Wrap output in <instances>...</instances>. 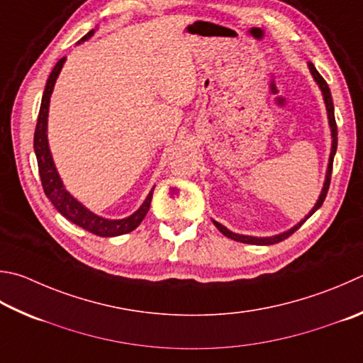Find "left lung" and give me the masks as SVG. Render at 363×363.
<instances>
[{
	"label": "left lung",
	"mask_w": 363,
	"mask_h": 363,
	"mask_svg": "<svg viewBox=\"0 0 363 363\" xmlns=\"http://www.w3.org/2000/svg\"><path fill=\"white\" fill-rule=\"evenodd\" d=\"M308 68H309V72H311L313 79L315 81V84L319 85V89L322 91V96H324V103H325V109H327V117H328V125H330V135H332V147H330V157H328V164H327V171H325V181H324V186H322V190H320V195L318 201H315V204L313 206V209L309 211V213L303 217V219L295 223V225L292 228L286 230V232H282L279 235H273V236H249V235H240V233H235L232 232V230H228L227 227H223L222 223H219L217 220H213L214 225L217 227V230L222 235H225L227 238L230 240H235V241H240V242H246V245H257V246H268V245H274V242H279L282 240H286L291 236L295 230H298L303 223H305L309 217H311L315 211H318L322 203H324L325 196H327V192H328V186H330V176H332V167H333V157L335 154H337V146H338V130H337V122H335V113H333V101H332V94H330V89H328L327 82L324 81V77H322L318 69L314 68L313 63H308Z\"/></svg>",
	"instance_id": "8db88e82"
}]
</instances>
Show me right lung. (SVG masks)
<instances>
[{"mask_svg": "<svg viewBox=\"0 0 363 363\" xmlns=\"http://www.w3.org/2000/svg\"><path fill=\"white\" fill-rule=\"evenodd\" d=\"M94 33L95 30H90L77 44L87 41V39L94 36ZM65 60H67V58H62V60L55 65V68L52 69L50 76L48 79V84H45L44 95H43V101H41V108H39L36 130H35V154H36L39 176H41L44 194L48 195V199L50 200L52 204H54L58 213L67 217L69 222L76 223V225L87 230L90 233L104 236V238L130 233L133 232V230L143 222L144 217H146L147 211L150 208V201H152V194L155 187L150 189L146 200L143 201L141 206L138 208L133 214H130L128 217H123V219H106V217H101L95 213H91L89 208H85L81 201L74 199V196L68 192L60 174H58L54 159H52V152H50L49 140H48V117H49L52 91H54L55 82L63 68Z\"/></svg>", "mask_w": 363, "mask_h": 363, "instance_id": "add662e5", "label": "right lung"}]
</instances>
